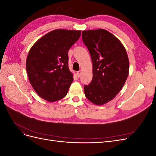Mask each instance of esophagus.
Returning a JSON list of instances; mask_svg holds the SVG:
<instances>
[{
	"instance_id": "esophagus-1",
	"label": "esophagus",
	"mask_w": 156,
	"mask_h": 156,
	"mask_svg": "<svg viewBox=\"0 0 156 156\" xmlns=\"http://www.w3.org/2000/svg\"><path fill=\"white\" fill-rule=\"evenodd\" d=\"M81 74H82V71H79V72H77V76L78 77H81Z\"/></svg>"
}]
</instances>
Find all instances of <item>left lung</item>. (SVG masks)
I'll return each mask as SVG.
<instances>
[{
  "instance_id": "1",
  "label": "left lung",
  "mask_w": 156,
  "mask_h": 156,
  "mask_svg": "<svg viewBox=\"0 0 156 156\" xmlns=\"http://www.w3.org/2000/svg\"><path fill=\"white\" fill-rule=\"evenodd\" d=\"M82 38L89 51L93 66V77L84 86L88 100L103 105L114 98L128 77L129 62L120 41L104 29L82 32Z\"/></svg>"
}]
</instances>
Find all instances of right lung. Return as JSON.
<instances>
[{
    "label": "right lung",
    "instance_id": "1",
    "mask_svg": "<svg viewBox=\"0 0 156 156\" xmlns=\"http://www.w3.org/2000/svg\"><path fill=\"white\" fill-rule=\"evenodd\" d=\"M81 30L56 29L37 40L26 61L29 81L37 95L53 102L64 98L73 78L68 68V51Z\"/></svg>",
    "mask_w": 156,
    "mask_h": 156
}]
</instances>
